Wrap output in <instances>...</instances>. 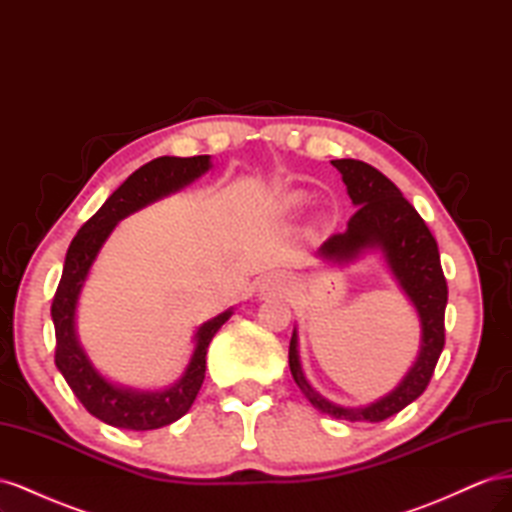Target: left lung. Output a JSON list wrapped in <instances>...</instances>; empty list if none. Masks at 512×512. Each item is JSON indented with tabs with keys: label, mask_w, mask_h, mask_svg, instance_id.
Here are the masks:
<instances>
[{
	"label": "left lung",
	"mask_w": 512,
	"mask_h": 512,
	"mask_svg": "<svg viewBox=\"0 0 512 512\" xmlns=\"http://www.w3.org/2000/svg\"><path fill=\"white\" fill-rule=\"evenodd\" d=\"M331 164L342 173L356 211L348 220L346 232H337L322 243L320 256L342 262L352 260L367 247H380L401 288L406 290L421 316V354L393 393L359 410L333 406L307 384L299 365L297 331L290 339L288 363L294 382L316 408L335 418H346V421L378 423L404 410L427 389L444 348L448 288L440 265L438 243L397 185L384 177L378 168L361 160H333Z\"/></svg>",
	"instance_id": "left-lung-1"
}]
</instances>
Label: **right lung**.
Returning a JSON list of instances; mask_svg holds the SVG:
<instances>
[{
  "label": "right lung",
  "instance_id": "1",
  "mask_svg": "<svg viewBox=\"0 0 512 512\" xmlns=\"http://www.w3.org/2000/svg\"><path fill=\"white\" fill-rule=\"evenodd\" d=\"M209 166V156H164L147 162L145 166L134 170L108 196L106 203L76 232V237L68 247L64 273H61L51 305V316L55 324V365L61 371V376L66 378L72 393L79 397L85 410L100 418L106 425L134 431L160 429L164 425L175 423L177 418L188 412L205 380L207 348L211 339L232 314L224 312L198 329L196 348L183 378L173 389L162 393H136L106 382L87 361L74 333L76 301H79L85 277L89 273L91 262L96 260L102 243L113 232L115 224L132 211L153 203L156 198L188 185L190 181L203 175L205 170H209Z\"/></svg>",
  "mask_w": 512,
  "mask_h": 512
}]
</instances>
